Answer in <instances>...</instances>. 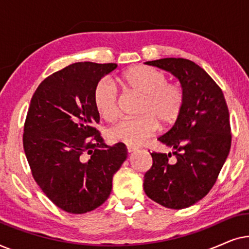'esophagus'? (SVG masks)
<instances>
[{"instance_id": "obj_1", "label": "esophagus", "mask_w": 249, "mask_h": 249, "mask_svg": "<svg viewBox=\"0 0 249 249\" xmlns=\"http://www.w3.org/2000/svg\"><path fill=\"white\" fill-rule=\"evenodd\" d=\"M127 151H128V153H132V152H135L136 151V147H134V146H127Z\"/></svg>"}]
</instances>
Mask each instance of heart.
Segmentation results:
<instances>
[{
	"label": "heart",
	"instance_id": "obj_1",
	"mask_svg": "<svg viewBox=\"0 0 249 249\" xmlns=\"http://www.w3.org/2000/svg\"><path fill=\"white\" fill-rule=\"evenodd\" d=\"M120 81L132 93L142 96L137 114L141 117L122 120L108 129L111 142L138 146L154 134L158 125L172 127L181 117L185 107V90L177 83L168 81L165 73L146 66L129 68L120 76ZM95 110L103 120L118 118V91L107 79L96 84L93 91Z\"/></svg>",
	"mask_w": 249,
	"mask_h": 249
}]
</instances>
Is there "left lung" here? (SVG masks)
Segmentation results:
<instances>
[{
  "label": "left lung",
  "instance_id": "1",
  "mask_svg": "<svg viewBox=\"0 0 249 249\" xmlns=\"http://www.w3.org/2000/svg\"><path fill=\"white\" fill-rule=\"evenodd\" d=\"M171 72L185 90V107L176 124L158 139L171 153H151L145 194L160 205L181 210L206 196L229 154V111L221 88L203 68L181 57L145 62Z\"/></svg>",
  "mask_w": 249,
  "mask_h": 249
}]
</instances>
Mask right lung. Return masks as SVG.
<instances>
[{"mask_svg":"<svg viewBox=\"0 0 249 249\" xmlns=\"http://www.w3.org/2000/svg\"><path fill=\"white\" fill-rule=\"evenodd\" d=\"M115 63L78 62L45 78L34 93L23 128V149L43 193L71 214L101 206L113 175L127 159L124 142L107 146L96 124L93 91Z\"/></svg>","mask_w":249,"mask_h":249,"instance_id":"add662e5","label":"right lung"}]
</instances>
